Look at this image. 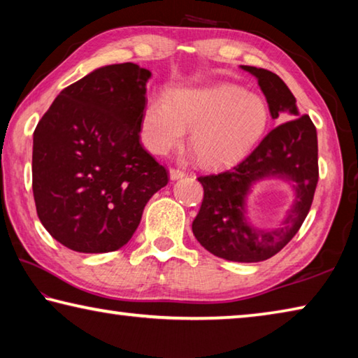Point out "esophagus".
Returning <instances> with one entry per match:
<instances>
[{
  "instance_id": "34e87169",
  "label": "esophagus",
  "mask_w": 358,
  "mask_h": 358,
  "mask_svg": "<svg viewBox=\"0 0 358 358\" xmlns=\"http://www.w3.org/2000/svg\"><path fill=\"white\" fill-rule=\"evenodd\" d=\"M185 175H186V172L181 171V169H171V178H172V180L183 178Z\"/></svg>"
}]
</instances>
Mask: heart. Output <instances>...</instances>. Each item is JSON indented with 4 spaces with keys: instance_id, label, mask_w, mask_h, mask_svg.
<instances>
[{
    "instance_id": "heart-1",
    "label": "heart",
    "mask_w": 358,
    "mask_h": 358,
    "mask_svg": "<svg viewBox=\"0 0 358 358\" xmlns=\"http://www.w3.org/2000/svg\"><path fill=\"white\" fill-rule=\"evenodd\" d=\"M270 112L257 94L232 83L177 90L171 101L153 99L145 107L141 137L150 153L166 156L185 141L208 166L226 164L245 155L265 134Z\"/></svg>"
}]
</instances>
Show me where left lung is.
<instances>
[{"instance_id": "obj_1", "label": "left lung", "mask_w": 358, "mask_h": 358, "mask_svg": "<svg viewBox=\"0 0 358 358\" xmlns=\"http://www.w3.org/2000/svg\"><path fill=\"white\" fill-rule=\"evenodd\" d=\"M257 78L271 118L286 113L290 120L271 129L245 159L220 173L202 175L201 210L192 232L205 250L234 262H260L273 257L299 232L311 208L319 180L317 132L308 115H300L294 94L273 72L241 66ZM264 178H281L294 187L296 199L276 229H257L245 213L250 187Z\"/></svg>"}]
</instances>
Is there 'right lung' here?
Listing matches in <instances>:
<instances>
[{
	"mask_svg": "<svg viewBox=\"0 0 358 358\" xmlns=\"http://www.w3.org/2000/svg\"><path fill=\"white\" fill-rule=\"evenodd\" d=\"M148 69L99 68L57 96L33 134V194L47 232L77 252H110L134 235L169 181L141 145Z\"/></svg>",
	"mask_w": 358,
	"mask_h": 358,
	"instance_id": "1",
	"label": "right lung"
}]
</instances>
